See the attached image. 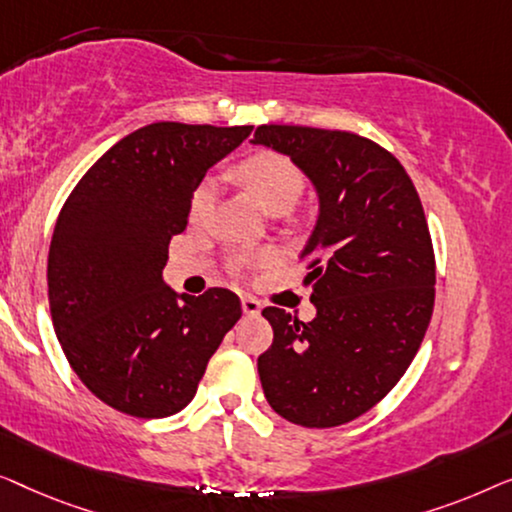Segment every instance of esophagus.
<instances>
[{"label":"esophagus","mask_w":512,"mask_h":512,"mask_svg":"<svg viewBox=\"0 0 512 512\" xmlns=\"http://www.w3.org/2000/svg\"><path fill=\"white\" fill-rule=\"evenodd\" d=\"M241 308L243 315H248V318H257L262 313V304L255 297H241Z\"/></svg>","instance_id":"esophagus-1"}]
</instances>
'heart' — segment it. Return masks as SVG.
Segmentation results:
<instances>
[{
	"label": "heart",
	"instance_id": "heart-1",
	"mask_svg": "<svg viewBox=\"0 0 512 512\" xmlns=\"http://www.w3.org/2000/svg\"><path fill=\"white\" fill-rule=\"evenodd\" d=\"M241 181L255 194L266 211H290L306 190V178L290 157L280 153H257L239 167ZM218 197L213 178H204L194 187L190 199V220L201 222L211 215Z\"/></svg>",
	"mask_w": 512,
	"mask_h": 512
}]
</instances>
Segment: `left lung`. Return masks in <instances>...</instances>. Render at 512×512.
Returning <instances> with one entry per match:
<instances>
[{"label":"left lung","mask_w":512,"mask_h":512,"mask_svg":"<svg viewBox=\"0 0 512 512\" xmlns=\"http://www.w3.org/2000/svg\"><path fill=\"white\" fill-rule=\"evenodd\" d=\"M253 143L290 157L320 199L301 253L318 313L262 311L273 327L257 359L264 397L301 427H338L399 383L427 334L436 262L422 201L397 157L359 134L262 125Z\"/></svg>","instance_id":"left-lung-1"}]
</instances>
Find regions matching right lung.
<instances>
[{
    "mask_svg": "<svg viewBox=\"0 0 512 512\" xmlns=\"http://www.w3.org/2000/svg\"><path fill=\"white\" fill-rule=\"evenodd\" d=\"M250 132L153 122L106 150L64 201L48 250L50 318L76 376L120 413L183 410L241 318L234 292L176 294L162 269L194 187Z\"/></svg>",
    "mask_w": 512,
    "mask_h": 512,
    "instance_id": "obj_1",
    "label": "right lung"
}]
</instances>
